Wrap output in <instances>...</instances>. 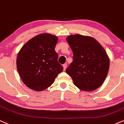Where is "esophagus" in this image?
<instances>
[{"instance_id":"esophagus-1","label":"esophagus","mask_w":124,"mask_h":124,"mask_svg":"<svg viewBox=\"0 0 124 124\" xmlns=\"http://www.w3.org/2000/svg\"><path fill=\"white\" fill-rule=\"evenodd\" d=\"M63 70H66V68H67V64H66V63H65V64L63 65Z\"/></svg>"}]
</instances>
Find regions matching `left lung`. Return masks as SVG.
<instances>
[{
    "mask_svg": "<svg viewBox=\"0 0 124 124\" xmlns=\"http://www.w3.org/2000/svg\"><path fill=\"white\" fill-rule=\"evenodd\" d=\"M66 39L73 54L66 73L81 90L92 91L98 88L109 68V58L105 49L91 36L76 34L69 35Z\"/></svg>",
    "mask_w": 124,
    "mask_h": 124,
    "instance_id": "left-lung-1",
    "label": "left lung"
}]
</instances>
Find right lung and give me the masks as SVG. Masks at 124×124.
I'll return each mask as SVG.
<instances>
[{
	"mask_svg": "<svg viewBox=\"0 0 124 124\" xmlns=\"http://www.w3.org/2000/svg\"><path fill=\"white\" fill-rule=\"evenodd\" d=\"M58 40V38L52 34H39L20 49L16 59L17 71L30 89L38 92L47 89L63 71L55 51Z\"/></svg>",
	"mask_w": 124,
	"mask_h": 124,
	"instance_id": "1",
	"label": "right lung"
}]
</instances>
